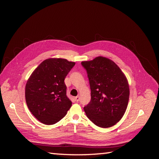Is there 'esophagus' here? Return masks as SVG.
<instances>
[{"instance_id": "1", "label": "esophagus", "mask_w": 159, "mask_h": 159, "mask_svg": "<svg viewBox=\"0 0 159 159\" xmlns=\"http://www.w3.org/2000/svg\"><path fill=\"white\" fill-rule=\"evenodd\" d=\"M74 99L76 102H78L80 101V96H76V97L74 98Z\"/></svg>"}]
</instances>
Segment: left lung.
<instances>
[{
    "mask_svg": "<svg viewBox=\"0 0 159 159\" xmlns=\"http://www.w3.org/2000/svg\"><path fill=\"white\" fill-rule=\"evenodd\" d=\"M91 89V101L84 107L86 115L95 125L113 126L121 119L129 98L128 81L119 66L107 57L99 56L84 61Z\"/></svg>",
    "mask_w": 159,
    "mask_h": 159,
    "instance_id": "8db88e82",
    "label": "left lung"
}]
</instances>
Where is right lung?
<instances>
[{"label": "right lung", "instance_id": "add662e5", "mask_svg": "<svg viewBox=\"0 0 159 159\" xmlns=\"http://www.w3.org/2000/svg\"><path fill=\"white\" fill-rule=\"evenodd\" d=\"M75 64L66 59H47L28 78L25 88L27 106L41 123L48 125L56 123L71 107L64 80Z\"/></svg>", "mask_w": 159, "mask_h": 159}]
</instances>
